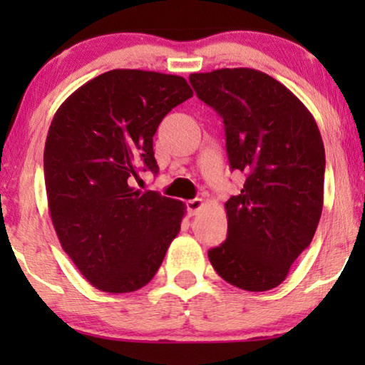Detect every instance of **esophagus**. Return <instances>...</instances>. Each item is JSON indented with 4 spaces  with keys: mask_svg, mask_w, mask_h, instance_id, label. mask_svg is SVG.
I'll list each match as a JSON object with an SVG mask.
<instances>
[{
    "mask_svg": "<svg viewBox=\"0 0 365 365\" xmlns=\"http://www.w3.org/2000/svg\"><path fill=\"white\" fill-rule=\"evenodd\" d=\"M186 206H187L189 216H196V214L204 207V201H202V199L196 197V199H191V201H187Z\"/></svg>",
    "mask_w": 365,
    "mask_h": 365,
    "instance_id": "1",
    "label": "esophagus"
}]
</instances>
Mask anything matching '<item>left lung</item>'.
Returning <instances> with one entry per match:
<instances>
[{
    "label": "left lung",
    "instance_id": "obj_1",
    "mask_svg": "<svg viewBox=\"0 0 365 365\" xmlns=\"http://www.w3.org/2000/svg\"><path fill=\"white\" fill-rule=\"evenodd\" d=\"M189 83L224 119L229 164L246 174L241 194L224 204L227 239L209 261L232 286L269 291L287 277L321 219L326 153L316 119L257 69L192 73Z\"/></svg>",
    "mask_w": 365,
    "mask_h": 365
}]
</instances>
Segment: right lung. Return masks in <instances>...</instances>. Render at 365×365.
<instances>
[{
	"mask_svg": "<svg viewBox=\"0 0 365 365\" xmlns=\"http://www.w3.org/2000/svg\"><path fill=\"white\" fill-rule=\"evenodd\" d=\"M191 96L181 76L113 69L54 114L44 146L49 216L64 252L99 291L146 286L181 229L184 202L131 184L141 168L158 173L153 136Z\"/></svg>",
	"mask_w": 365,
	"mask_h": 365,
	"instance_id": "right-lung-1",
	"label": "right lung"
}]
</instances>
